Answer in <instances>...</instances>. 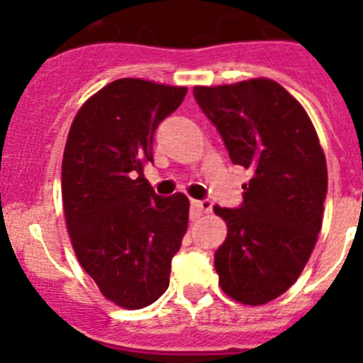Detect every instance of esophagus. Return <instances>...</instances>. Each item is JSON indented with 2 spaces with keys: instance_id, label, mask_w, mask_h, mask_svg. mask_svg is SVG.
<instances>
[{
  "instance_id": "34e87169",
  "label": "esophagus",
  "mask_w": 363,
  "mask_h": 363,
  "mask_svg": "<svg viewBox=\"0 0 363 363\" xmlns=\"http://www.w3.org/2000/svg\"><path fill=\"white\" fill-rule=\"evenodd\" d=\"M212 206H213V203L208 199L191 201V208H194V210H197L199 213H210L212 212Z\"/></svg>"
}]
</instances>
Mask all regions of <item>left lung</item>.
<instances>
[{"mask_svg":"<svg viewBox=\"0 0 363 363\" xmlns=\"http://www.w3.org/2000/svg\"><path fill=\"white\" fill-rule=\"evenodd\" d=\"M232 162L252 172L216 252L219 285L245 305L269 303L303 272L323 220L327 162L301 104L269 78L194 87Z\"/></svg>","mask_w":363,"mask_h":363,"instance_id":"left-lung-1","label":"left lung"}]
</instances>
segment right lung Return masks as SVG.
I'll return each mask as SVG.
<instances>
[{
	"instance_id": "1",
	"label": "right lung",
	"mask_w": 363,
	"mask_h": 363,
	"mask_svg": "<svg viewBox=\"0 0 363 363\" xmlns=\"http://www.w3.org/2000/svg\"><path fill=\"white\" fill-rule=\"evenodd\" d=\"M186 91L121 78L93 94L69 129L62 201L72 248L118 307H147L166 292L188 228V197H160L143 173L153 160L155 129Z\"/></svg>"
}]
</instances>
